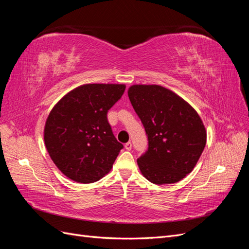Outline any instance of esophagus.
<instances>
[{
	"label": "esophagus",
	"mask_w": 249,
	"mask_h": 249,
	"mask_svg": "<svg viewBox=\"0 0 249 249\" xmlns=\"http://www.w3.org/2000/svg\"><path fill=\"white\" fill-rule=\"evenodd\" d=\"M124 147H125L126 150H131V149H132V143H131V142H126Z\"/></svg>",
	"instance_id": "esophagus-1"
}]
</instances>
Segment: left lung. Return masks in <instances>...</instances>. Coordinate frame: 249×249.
<instances>
[{
    "mask_svg": "<svg viewBox=\"0 0 249 249\" xmlns=\"http://www.w3.org/2000/svg\"><path fill=\"white\" fill-rule=\"evenodd\" d=\"M127 95L148 138V149L137 160L143 177L156 185L183 179L206 146L207 132L198 113L160 85H133Z\"/></svg>",
    "mask_w": 249,
    "mask_h": 249,
    "instance_id": "1",
    "label": "left lung"
}]
</instances>
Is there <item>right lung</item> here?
Here are the masks:
<instances>
[{"instance_id":"right-lung-1","label":"right lung","mask_w":249,"mask_h":249,"mask_svg":"<svg viewBox=\"0 0 249 249\" xmlns=\"http://www.w3.org/2000/svg\"><path fill=\"white\" fill-rule=\"evenodd\" d=\"M124 89V84L81 85L50 112L44 144L58 169L74 182L94 183L112 169L124 145L113 135L107 113Z\"/></svg>"}]
</instances>
